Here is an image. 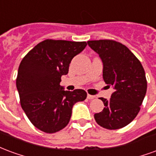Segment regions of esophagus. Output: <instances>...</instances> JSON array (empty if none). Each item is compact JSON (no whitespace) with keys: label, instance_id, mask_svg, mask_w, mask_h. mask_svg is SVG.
Listing matches in <instances>:
<instances>
[{"label":"esophagus","instance_id":"1","mask_svg":"<svg viewBox=\"0 0 156 156\" xmlns=\"http://www.w3.org/2000/svg\"><path fill=\"white\" fill-rule=\"evenodd\" d=\"M87 98H88V99H94V98H96V97H95L94 95L88 94V96H87Z\"/></svg>","mask_w":156,"mask_h":156}]
</instances>
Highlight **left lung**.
<instances>
[{
  "label": "left lung",
  "instance_id": "obj_1",
  "mask_svg": "<svg viewBox=\"0 0 156 156\" xmlns=\"http://www.w3.org/2000/svg\"><path fill=\"white\" fill-rule=\"evenodd\" d=\"M103 62V78L115 92L104 102L103 111L94 115L96 122L108 129H118L134 120L140 110L147 90L143 66L129 48L113 40L88 41Z\"/></svg>",
  "mask_w": 156,
  "mask_h": 156
}]
</instances>
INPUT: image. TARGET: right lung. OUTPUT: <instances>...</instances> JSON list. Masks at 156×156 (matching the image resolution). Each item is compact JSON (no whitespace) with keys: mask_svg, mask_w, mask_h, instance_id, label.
<instances>
[{"mask_svg":"<svg viewBox=\"0 0 156 156\" xmlns=\"http://www.w3.org/2000/svg\"><path fill=\"white\" fill-rule=\"evenodd\" d=\"M87 46L85 41L47 39L35 46L22 59L16 88L29 120L40 130L52 134L69 123L73 106L87 98L83 89L65 91L61 77Z\"/></svg>","mask_w":156,"mask_h":156,"instance_id":"obj_1","label":"right lung"}]
</instances>
